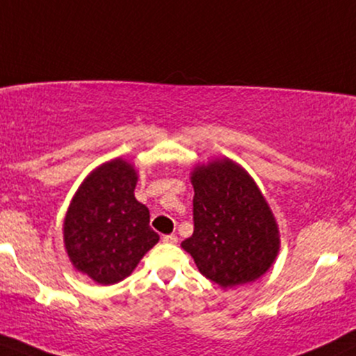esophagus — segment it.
I'll return each mask as SVG.
<instances>
[{
  "mask_svg": "<svg viewBox=\"0 0 356 356\" xmlns=\"http://www.w3.org/2000/svg\"><path fill=\"white\" fill-rule=\"evenodd\" d=\"M163 243H166V244H177L178 243V238L175 234H166V236H163Z\"/></svg>",
  "mask_w": 356,
  "mask_h": 356,
  "instance_id": "esophagus-1",
  "label": "esophagus"
}]
</instances>
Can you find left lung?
Here are the masks:
<instances>
[{
    "label": "left lung",
    "instance_id": "8db88e82",
    "mask_svg": "<svg viewBox=\"0 0 356 356\" xmlns=\"http://www.w3.org/2000/svg\"><path fill=\"white\" fill-rule=\"evenodd\" d=\"M191 183L195 231L181 248L222 289L261 277L279 252V231L252 178L225 158L195 168Z\"/></svg>",
    "mask_w": 356,
    "mask_h": 356
}]
</instances>
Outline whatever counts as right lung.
<instances>
[{"label": "right lung", "mask_w": 356, "mask_h": 356, "mask_svg": "<svg viewBox=\"0 0 356 356\" xmlns=\"http://www.w3.org/2000/svg\"><path fill=\"white\" fill-rule=\"evenodd\" d=\"M137 173L122 158L94 170L79 188L64 219L71 262L97 284L129 277L145 252L158 243L150 211L135 200Z\"/></svg>", "instance_id": "add662e5"}]
</instances>
